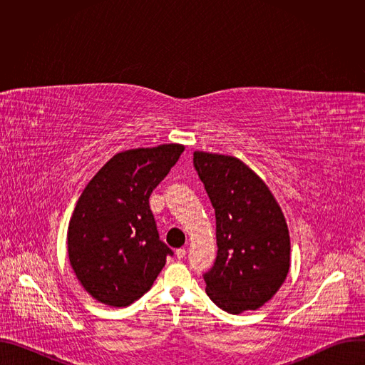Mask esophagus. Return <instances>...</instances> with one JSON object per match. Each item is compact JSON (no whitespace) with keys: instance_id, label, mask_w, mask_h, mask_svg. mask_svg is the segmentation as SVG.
I'll list each match as a JSON object with an SVG mask.
<instances>
[{"instance_id":"esophagus-1","label":"esophagus","mask_w":365,"mask_h":365,"mask_svg":"<svg viewBox=\"0 0 365 365\" xmlns=\"http://www.w3.org/2000/svg\"><path fill=\"white\" fill-rule=\"evenodd\" d=\"M185 255H186V250H185V248H178V250H176V257H178L179 259H182Z\"/></svg>"}]
</instances>
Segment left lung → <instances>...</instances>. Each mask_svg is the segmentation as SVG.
Instances as JSON below:
<instances>
[{
  "mask_svg": "<svg viewBox=\"0 0 365 365\" xmlns=\"http://www.w3.org/2000/svg\"><path fill=\"white\" fill-rule=\"evenodd\" d=\"M193 166L215 210L217 258L203 274L206 293L228 314L255 310L280 289L290 267V238L274 196L231 155L195 151Z\"/></svg>",
  "mask_w": 365,
  "mask_h": 365,
  "instance_id": "8db88e82",
  "label": "left lung"
}]
</instances>
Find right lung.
<instances>
[{
    "label": "right lung",
    "instance_id": "obj_1",
    "mask_svg": "<svg viewBox=\"0 0 365 365\" xmlns=\"http://www.w3.org/2000/svg\"><path fill=\"white\" fill-rule=\"evenodd\" d=\"M180 144L115 154L83 189L68 231L71 266L98 302L123 307L150 290L173 251L148 197L179 160Z\"/></svg>",
    "mask_w": 365,
    "mask_h": 365
}]
</instances>
